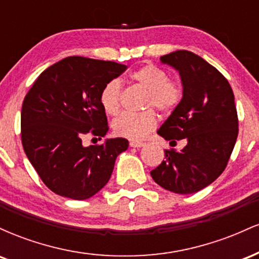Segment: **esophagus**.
I'll use <instances>...</instances> for the list:
<instances>
[{
	"label": "esophagus",
	"instance_id": "obj_1",
	"mask_svg": "<svg viewBox=\"0 0 259 259\" xmlns=\"http://www.w3.org/2000/svg\"><path fill=\"white\" fill-rule=\"evenodd\" d=\"M145 142H141V141H130V146L132 147H142L145 146Z\"/></svg>",
	"mask_w": 259,
	"mask_h": 259
}]
</instances>
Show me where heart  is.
Returning <instances> with one entry per match:
<instances>
[{
	"instance_id": "b5f03b06",
	"label": "heart",
	"mask_w": 259,
	"mask_h": 259,
	"mask_svg": "<svg viewBox=\"0 0 259 259\" xmlns=\"http://www.w3.org/2000/svg\"><path fill=\"white\" fill-rule=\"evenodd\" d=\"M135 85L146 90L142 101L144 108L154 107L157 111L169 114L177 109L183 100V86L178 80L168 79L165 70L156 65L147 64L130 74ZM100 102L107 114L115 115L121 106V85L119 80L113 79L103 86ZM157 125L156 113L152 109L141 113H123L113 121V132L120 138L141 140Z\"/></svg>"
}]
</instances>
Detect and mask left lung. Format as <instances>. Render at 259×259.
<instances>
[{
  "instance_id": "8db88e82",
  "label": "left lung",
  "mask_w": 259,
  "mask_h": 259,
  "mask_svg": "<svg viewBox=\"0 0 259 259\" xmlns=\"http://www.w3.org/2000/svg\"><path fill=\"white\" fill-rule=\"evenodd\" d=\"M175 68L183 82V100L159 127L158 135L181 151L165 150V160L152 179L175 194H194L212 184L224 171L239 133L234 92L217 68L195 53L179 50L160 57Z\"/></svg>"
}]
</instances>
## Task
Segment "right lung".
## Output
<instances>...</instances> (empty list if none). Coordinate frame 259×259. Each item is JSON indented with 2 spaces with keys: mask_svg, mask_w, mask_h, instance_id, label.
Returning a JSON list of instances; mask_svg holds the SVG:
<instances>
[{
  "mask_svg": "<svg viewBox=\"0 0 259 259\" xmlns=\"http://www.w3.org/2000/svg\"><path fill=\"white\" fill-rule=\"evenodd\" d=\"M126 65L70 56L47 68L35 80L22 107V144L40 179L51 191L86 200L108 183L126 139L82 146L88 134L108 132L100 94Z\"/></svg>",
  "mask_w": 259,
  "mask_h": 259,
  "instance_id": "right-lung-1",
  "label": "right lung"
}]
</instances>
